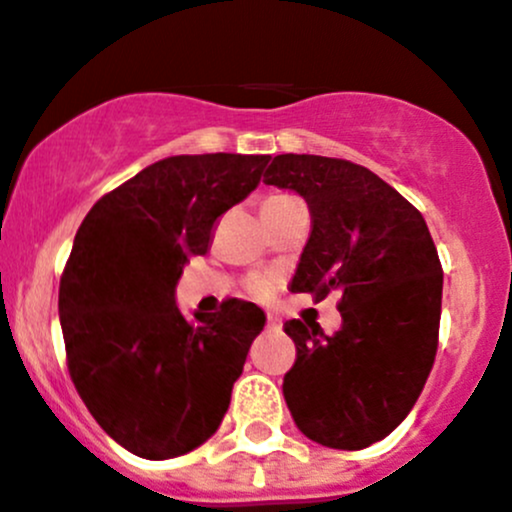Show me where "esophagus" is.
Masks as SVG:
<instances>
[{
    "label": "esophagus",
    "instance_id": "esophagus-1",
    "mask_svg": "<svg viewBox=\"0 0 512 512\" xmlns=\"http://www.w3.org/2000/svg\"><path fill=\"white\" fill-rule=\"evenodd\" d=\"M267 327H270V330H280L282 327V320H280V315H267Z\"/></svg>",
    "mask_w": 512,
    "mask_h": 512
}]
</instances>
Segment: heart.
Instances as JSON below:
<instances>
[{"mask_svg": "<svg viewBox=\"0 0 512 512\" xmlns=\"http://www.w3.org/2000/svg\"><path fill=\"white\" fill-rule=\"evenodd\" d=\"M290 200H295V197H290V195H270L265 202H262V207L282 205V202H290ZM250 290H252V295H255V297H270L272 290H275V277H267V275L255 277V280H252V285H250Z\"/></svg>", "mask_w": 512, "mask_h": 512, "instance_id": "obj_1", "label": "heart"}]
</instances>
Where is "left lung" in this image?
<instances>
[{
  "mask_svg": "<svg viewBox=\"0 0 512 512\" xmlns=\"http://www.w3.org/2000/svg\"><path fill=\"white\" fill-rule=\"evenodd\" d=\"M265 185L307 202L312 232L292 292H340L342 330L287 320L297 360L282 380L292 420L315 443L362 450L413 410L438 350L443 267L423 215L367 167L277 155Z\"/></svg>",
  "mask_w": 512,
  "mask_h": 512,
  "instance_id": "8db88e82",
  "label": "left lung"
}]
</instances>
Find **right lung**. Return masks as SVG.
I'll return each instance as SVG.
<instances>
[{
	"label": "right lung",
	"mask_w": 512,
	"mask_h": 512,
	"mask_svg": "<svg viewBox=\"0 0 512 512\" xmlns=\"http://www.w3.org/2000/svg\"><path fill=\"white\" fill-rule=\"evenodd\" d=\"M270 155H177L104 195L74 235L59 282L69 375L99 428L147 460L200 448L230 408L255 302L227 300L187 320L175 287L205 255L222 212L260 185Z\"/></svg>",
	"instance_id": "obj_1"
}]
</instances>
